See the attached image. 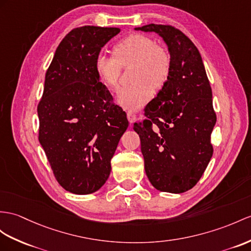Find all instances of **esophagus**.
Masks as SVG:
<instances>
[{
    "mask_svg": "<svg viewBox=\"0 0 251 251\" xmlns=\"http://www.w3.org/2000/svg\"><path fill=\"white\" fill-rule=\"evenodd\" d=\"M126 117H127V119H129L130 124H133V122H135V120H136V118H137V116H136V114L134 113L133 111H129V112L126 113Z\"/></svg>",
    "mask_w": 251,
    "mask_h": 251,
    "instance_id": "34e87169",
    "label": "esophagus"
}]
</instances>
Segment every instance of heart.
I'll return each instance as SVG.
<instances>
[{"label":"heart","instance_id":"b5f03b06","mask_svg":"<svg viewBox=\"0 0 251 251\" xmlns=\"http://www.w3.org/2000/svg\"><path fill=\"white\" fill-rule=\"evenodd\" d=\"M114 57L99 54L95 69L101 81L111 89L119 87L120 67L131 65L129 86L118 94V103L126 109H139L162 89L172 71V56L166 49L143 34H132L113 47Z\"/></svg>","mask_w":251,"mask_h":251}]
</instances>
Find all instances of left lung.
I'll list each match as a JSON object with an SVG mask.
<instances>
[{
  "label": "left lung",
  "instance_id": "left-lung-1",
  "mask_svg": "<svg viewBox=\"0 0 251 251\" xmlns=\"http://www.w3.org/2000/svg\"><path fill=\"white\" fill-rule=\"evenodd\" d=\"M135 29L160 35L172 56L167 83L146 106L147 118L133 127L146 175L158 191L184 193L197 184L213 155L216 114L209 78L198 49L180 29L162 24Z\"/></svg>",
  "mask_w": 251,
  "mask_h": 251
}]
</instances>
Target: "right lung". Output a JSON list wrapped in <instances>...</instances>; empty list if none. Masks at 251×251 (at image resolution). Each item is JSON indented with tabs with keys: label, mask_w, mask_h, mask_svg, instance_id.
Here are the masks:
<instances>
[{
	"label": "right lung",
	"mask_w": 251,
	"mask_h": 251,
	"mask_svg": "<svg viewBox=\"0 0 251 251\" xmlns=\"http://www.w3.org/2000/svg\"><path fill=\"white\" fill-rule=\"evenodd\" d=\"M118 27L82 26L65 36L46 73L38 104L39 143L60 186L76 195L97 192L129 126L126 112L95 69L101 49Z\"/></svg>",
	"instance_id": "obj_1"
}]
</instances>
